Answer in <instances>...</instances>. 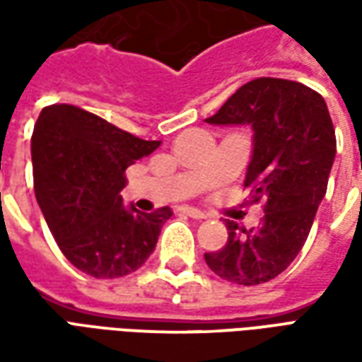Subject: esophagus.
<instances>
[{
  "instance_id": "obj_1",
  "label": "esophagus",
  "mask_w": 362,
  "mask_h": 362,
  "mask_svg": "<svg viewBox=\"0 0 362 362\" xmlns=\"http://www.w3.org/2000/svg\"><path fill=\"white\" fill-rule=\"evenodd\" d=\"M180 211L186 213V215L192 217V219H205V217H207L204 211H199V209H196V207H188V205H182Z\"/></svg>"
}]
</instances>
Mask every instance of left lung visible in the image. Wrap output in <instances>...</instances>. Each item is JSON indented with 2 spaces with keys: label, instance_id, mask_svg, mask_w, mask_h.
<instances>
[{
  "label": "left lung",
  "instance_id": "8db88e82",
  "mask_svg": "<svg viewBox=\"0 0 362 362\" xmlns=\"http://www.w3.org/2000/svg\"><path fill=\"white\" fill-rule=\"evenodd\" d=\"M207 124H250L254 155L244 188L264 199L258 228L227 221L228 240L207 252L211 272L235 285H259L285 272L308 238L335 158V129L320 93L303 83L258 77L223 104ZM243 235H240V233Z\"/></svg>",
  "mask_w": 362,
  "mask_h": 362
}]
</instances>
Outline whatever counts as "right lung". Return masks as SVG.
Instances as JSON below:
<instances>
[{
    "label": "right lung",
    "instance_id": "right-lung-1",
    "mask_svg": "<svg viewBox=\"0 0 362 362\" xmlns=\"http://www.w3.org/2000/svg\"><path fill=\"white\" fill-rule=\"evenodd\" d=\"M160 141H145L74 104H50L36 119L30 153L36 202L71 264L96 279L134 273L157 246L170 207L126 209L124 170Z\"/></svg>",
    "mask_w": 362,
    "mask_h": 362
}]
</instances>
